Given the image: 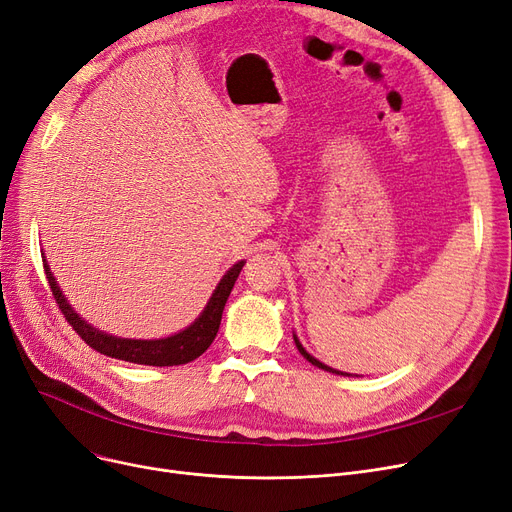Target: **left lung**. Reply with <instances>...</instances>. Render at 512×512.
Masks as SVG:
<instances>
[{
    "label": "left lung",
    "mask_w": 512,
    "mask_h": 512,
    "mask_svg": "<svg viewBox=\"0 0 512 512\" xmlns=\"http://www.w3.org/2000/svg\"><path fill=\"white\" fill-rule=\"evenodd\" d=\"M293 339H295V346H297V350L301 352V356H304V358H306V361H310V363H312L314 367H318V369H325V371H329V373H337V375H350V373H344V371H335V369L327 367L325 363H320V361H318V358H314L312 354H308V352H306V348L299 344V339H297V335H293Z\"/></svg>",
    "instance_id": "obj_1"
}]
</instances>
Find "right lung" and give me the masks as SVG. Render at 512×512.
Listing matches in <instances>:
<instances>
[{
	"label": "right lung",
	"mask_w": 512,
	"mask_h": 512,
	"mask_svg": "<svg viewBox=\"0 0 512 512\" xmlns=\"http://www.w3.org/2000/svg\"><path fill=\"white\" fill-rule=\"evenodd\" d=\"M244 263L246 261H238L236 266H232L225 272V276L219 280L215 293L211 295V299H208L206 308L202 310V314L194 320L192 325L175 335L162 337V339H128V337L107 335L99 329H94L67 304V297L63 295L61 287L56 285V278L52 276L46 259H44V270H46V278H48V285L52 289V295L56 299V304H59L65 320L90 348H94L105 356L120 358V361H126V363L151 365V367H173V365H185V363L196 361V358L213 344V339L221 325V314L225 308V301H227V297H230V293L234 289V282H236Z\"/></svg>",
	"instance_id": "add662e5"
}]
</instances>
